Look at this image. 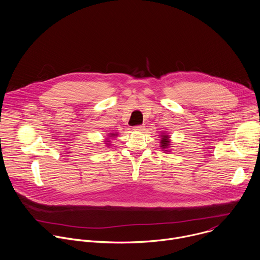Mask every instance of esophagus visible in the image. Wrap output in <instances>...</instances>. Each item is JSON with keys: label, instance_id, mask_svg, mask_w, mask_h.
Masks as SVG:
<instances>
[{"label": "esophagus", "instance_id": "34e87169", "mask_svg": "<svg viewBox=\"0 0 260 260\" xmlns=\"http://www.w3.org/2000/svg\"><path fill=\"white\" fill-rule=\"evenodd\" d=\"M133 130H134V131H142V130H144V126H143V125L135 126V127H133Z\"/></svg>", "mask_w": 260, "mask_h": 260}]
</instances>
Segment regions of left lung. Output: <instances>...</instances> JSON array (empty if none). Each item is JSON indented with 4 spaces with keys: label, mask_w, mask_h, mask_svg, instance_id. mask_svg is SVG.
<instances>
[{
    "label": "left lung",
    "mask_w": 260,
    "mask_h": 260,
    "mask_svg": "<svg viewBox=\"0 0 260 260\" xmlns=\"http://www.w3.org/2000/svg\"><path fill=\"white\" fill-rule=\"evenodd\" d=\"M160 137H161L160 138V147L165 151H168V148L170 147V143H171V141L169 139L170 136L168 134H161Z\"/></svg>",
    "instance_id": "obj_1"
}]
</instances>
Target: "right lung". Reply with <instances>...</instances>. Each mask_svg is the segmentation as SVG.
<instances>
[{"mask_svg": "<svg viewBox=\"0 0 260 260\" xmlns=\"http://www.w3.org/2000/svg\"><path fill=\"white\" fill-rule=\"evenodd\" d=\"M118 134L117 133H110V135H109V137H114V136H117ZM110 138H107V143H109L110 141ZM107 145H110V144H107Z\"/></svg>", "mask_w": 260, "mask_h": 260, "instance_id": "right-lung-1", "label": "right lung"}]
</instances>
